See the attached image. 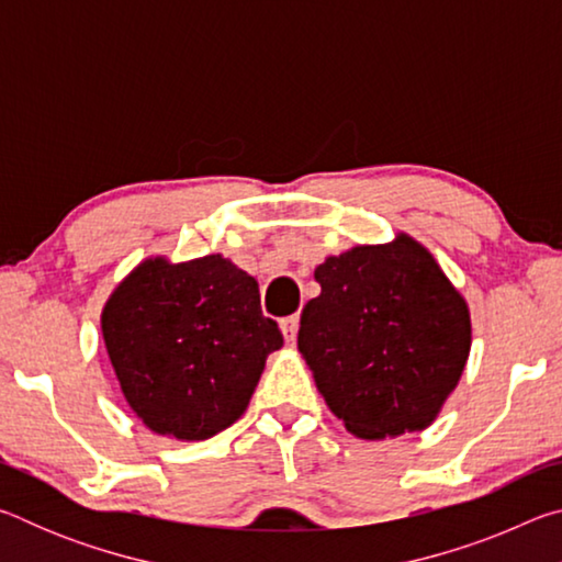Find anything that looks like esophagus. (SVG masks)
<instances>
[{"instance_id": "obj_1", "label": "esophagus", "mask_w": 562, "mask_h": 562, "mask_svg": "<svg viewBox=\"0 0 562 562\" xmlns=\"http://www.w3.org/2000/svg\"><path fill=\"white\" fill-rule=\"evenodd\" d=\"M280 329H282V337H284V341H292L297 339V329H300V317L297 315H292V317H284V319H280Z\"/></svg>"}]
</instances>
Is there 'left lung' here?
<instances>
[{
    "instance_id": "left-lung-1",
    "label": "left lung",
    "mask_w": 562,
    "mask_h": 562,
    "mask_svg": "<svg viewBox=\"0 0 562 562\" xmlns=\"http://www.w3.org/2000/svg\"><path fill=\"white\" fill-rule=\"evenodd\" d=\"M297 347L331 414L359 439L422 431L469 359V307L426 247L398 235L315 270Z\"/></svg>"
}]
</instances>
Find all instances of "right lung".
<instances>
[{
  "label": "right lung",
  "instance_id": "1",
  "mask_svg": "<svg viewBox=\"0 0 562 562\" xmlns=\"http://www.w3.org/2000/svg\"><path fill=\"white\" fill-rule=\"evenodd\" d=\"M103 341L128 406L150 431L203 441L250 404L282 347L250 274L221 255L140 262L106 302Z\"/></svg>",
  "mask_w": 562,
  "mask_h": 562
}]
</instances>
